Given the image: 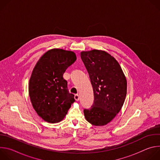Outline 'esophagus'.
<instances>
[{"instance_id": "obj_1", "label": "esophagus", "mask_w": 160, "mask_h": 160, "mask_svg": "<svg viewBox=\"0 0 160 160\" xmlns=\"http://www.w3.org/2000/svg\"><path fill=\"white\" fill-rule=\"evenodd\" d=\"M80 99V97H79V95L78 94H75V99L76 101H78Z\"/></svg>"}]
</instances>
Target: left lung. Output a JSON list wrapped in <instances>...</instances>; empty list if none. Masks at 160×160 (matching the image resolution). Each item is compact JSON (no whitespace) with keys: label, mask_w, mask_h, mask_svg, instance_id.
Masks as SVG:
<instances>
[{"label":"left lung","mask_w":160,"mask_h":160,"mask_svg":"<svg viewBox=\"0 0 160 160\" xmlns=\"http://www.w3.org/2000/svg\"><path fill=\"white\" fill-rule=\"evenodd\" d=\"M92 85L94 101L84 109L86 120L95 126H104L122 109L127 95V82L119 62L108 52L94 49L80 54Z\"/></svg>","instance_id":"1"}]
</instances>
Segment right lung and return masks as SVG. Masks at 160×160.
I'll return each instance as SVG.
<instances>
[{"instance_id":"right-lung-1","label":"right lung","mask_w":160,"mask_h":160,"mask_svg":"<svg viewBox=\"0 0 160 160\" xmlns=\"http://www.w3.org/2000/svg\"><path fill=\"white\" fill-rule=\"evenodd\" d=\"M76 60L73 51L53 49L45 52L36 64L29 81V96L33 109L44 121L61 122L75 101L62 76Z\"/></svg>"}]
</instances>
